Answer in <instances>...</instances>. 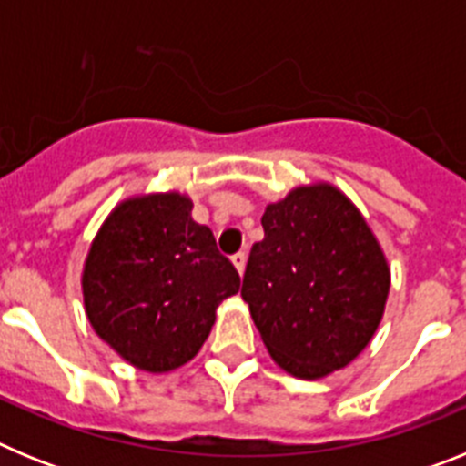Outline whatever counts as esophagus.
<instances>
[{
	"mask_svg": "<svg viewBox=\"0 0 466 466\" xmlns=\"http://www.w3.org/2000/svg\"><path fill=\"white\" fill-rule=\"evenodd\" d=\"M230 261H233V266H236V270L238 273H245V263H247V254L245 252H238V254H233V257H230Z\"/></svg>",
	"mask_w": 466,
	"mask_h": 466,
	"instance_id": "1",
	"label": "esophagus"
}]
</instances>
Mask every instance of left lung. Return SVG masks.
Instances as JSON below:
<instances>
[{
    "mask_svg": "<svg viewBox=\"0 0 466 466\" xmlns=\"http://www.w3.org/2000/svg\"><path fill=\"white\" fill-rule=\"evenodd\" d=\"M242 299L279 369L303 380L339 371L371 343L390 268L376 236L331 184L299 187L261 217Z\"/></svg>",
    "mask_w": 466,
    "mask_h": 466,
    "instance_id": "1",
    "label": "left lung"
}]
</instances>
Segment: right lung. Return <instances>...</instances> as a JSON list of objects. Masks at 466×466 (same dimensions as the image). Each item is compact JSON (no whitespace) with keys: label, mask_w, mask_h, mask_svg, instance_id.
Instances as JSON below:
<instances>
[{"label":"right lung","mask_w":466,"mask_h":466,"mask_svg":"<svg viewBox=\"0 0 466 466\" xmlns=\"http://www.w3.org/2000/svg\"><path fill=\"white\" fill-rule=\"evenodd\" d=\"M182 193L127 198L97 230L86 257L90 327L127 364L166 373L198 355L240 275Z\"/></svg>","instance_id":"right-lung-1"}]
</instances>
